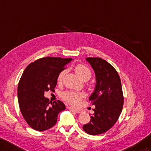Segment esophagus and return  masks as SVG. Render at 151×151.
Segmentation results:
<instances>
[{"mask_svg": "<svg viewBox=\"0 0 151 151\" xmlns=\"http://www.w3.org/2000/svg\"><path fill=\"white\" fill-rule=\"evenodd\" d=\"M69 110H71L74 111H75V112L78 113V114L82 113V111H83V110H82V109H76V108H75V107H74V106H70V107H69Z\"/></svg>", "mask_w": 151, "mask_h": 151, "instance_id": "1", "label": "esophagus"}]
</instances>
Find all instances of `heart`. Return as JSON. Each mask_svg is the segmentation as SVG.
<instances>
[{
	"mask_svg": "<svg viewBox=\"0 0 151 151\" xmlns=\"http://www.w3.org/2000/svg\"><path fill=\"white\" fill-rule=\"evenodd\" d=\"M76 71L81 78L84 79L86 78H91V71L89 69L87 66L84 65L80 64L78 65L75 68ZM67 71L63 70L62 71L58 76L57 81L59 83H61L64 78V76L66 74ZM83 96V94L80 93V92H77L75 91H68L66 92H64L63 94V97L65 100V101L70 103L71 104H77L80 101L81 98Z\"/></svg>",
	"mask_w": 151,
	"mask_h": 151,
	"instance_id": "obj_1",
	"label": "heart"
}]
</instances>
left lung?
I'll return each instance as SVG.
<instances>
[{"label":"left lung","mask_w":151,"mask_h":151,"mask_svg":"<svg viewBox=\"0 0 151 151\" xmlns=\"http://www.w3.org/2000/svg\"><path fill=\"white\" fill-rule=\"evenodd\" d=\"M86 60L95 73V88L88 98L95 108L91 121L83 126V129L89 134L97 135L106 132L117 122L124 98L121 79L112 65L98 57H88Z\"/></svg>","instance_id":"left-lung-1"}]
</instances>
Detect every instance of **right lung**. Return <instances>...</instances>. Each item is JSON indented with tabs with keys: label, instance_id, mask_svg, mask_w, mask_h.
I'll return each mask as SVG.
<instances>
[{
	"label": "right lung",
	"instance_id": "add662e5",
	"mask_svg": "<svg viewBox=\"0 0 151 151\" xmlns=\"http://www.w3.org/2000/svg\"><path fill=\"white\" fill-rule=\"evenodd\" d=\"M71 60V58L43 57L25 69L18 83V99L23 117L32 129L43 131L51 128L58 114L65 109L63 102H49L44 94L45 91H53L59 73Z\"/></svg>",
	"mask_w": 151,
	"mask_h": 151
}]
</instances>
